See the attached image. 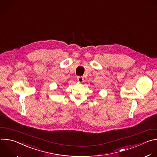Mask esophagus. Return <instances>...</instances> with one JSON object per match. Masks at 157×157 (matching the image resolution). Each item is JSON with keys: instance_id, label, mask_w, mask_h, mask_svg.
I'll return each instance as SVG.
<instances>
[{"instance_id": "obj_1", "label": "esophagus", "mask_w": 157, "mask_h": 157, "mask_svg": "<svg viewBox=\"0 0 157 157\" xmlns=\"http://www.w3.org/2000/svg\"><path fill=\"white\" fill-rule=\"evenodd\" d=\"M77 80L79 82H82L84 81V78L82 76H78L77 78Z\"/></svg>"}]
</instances>
